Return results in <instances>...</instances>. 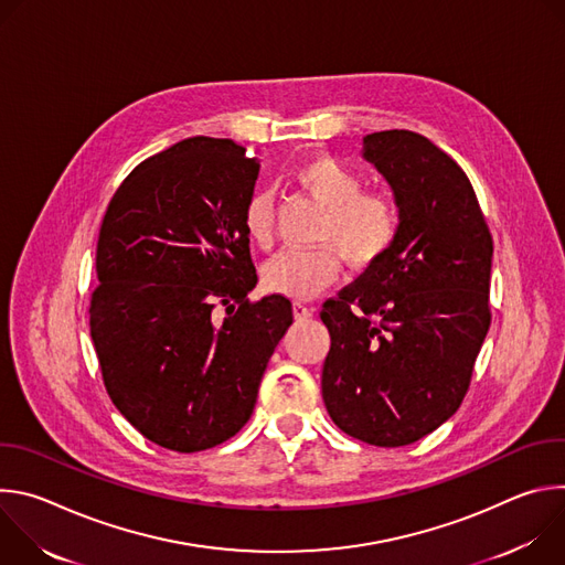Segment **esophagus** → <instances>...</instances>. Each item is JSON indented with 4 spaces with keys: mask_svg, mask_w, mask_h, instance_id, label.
Returning a JSON list of instances; mask_svg holds the SVG:
<instances>
[{
    "mask_svg": "<svg viewBox=\"0 0 565 565\" xmlns=\"http://www.w3.org/2000/svg\"><path fill=\"white\" fill-rule=\"evenodd\" d=\"M292 315H295V319H308V317H312V308L310 306H306V303H292Z\"/></svg>",
    "mask_w": 565,
    "mask_h": 565,
    "instance_id": "obj_1",
    "label": "esophagus"
}]
</instances>
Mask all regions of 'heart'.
I'll list each match as a JSON object with an SVG mask.
<instances>
[{"label":"heart","instance_id":"obj_1","mask_svg":"<svg viewBox=\"0 0 565 565\" xmlns=\"http://www.w3.org/2000/svg\"><path fill=\"white\" fill-rule=\"evenodd\" d=\"M295 183L321 207H327L319 223V246L310 250H281L262 273L264 288L290 299H312L329 288L340 275V259L366 270L380 264L399 236L402 212L393 194L384 190H362V177L329 153H315L295 168ZM241 227L259 248H268L275 236V203L268 192L253 194ZM334 247L331 249L330 246Z\"/></svg>","mask_w":565,"mask_h":565}]
</instances>
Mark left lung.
<instances>
[{
	"instance_id": "left-lung-1",
	"label": "left lung",
	"mask_w": 565,
	"mask_h": 565,
	"mask_svg": "<svg viewBox=\"0 0 565 565\" xmlns=\"http://www.w3.org/2000/svg\"><path fill=\"white\" fill-rule=\"evenodd\" d=\"M364 158L402 225L391 253L321 306V395L344 434L402 447L449 420L469 388L492 321L494 244L467 174L425 136L369 134Z\"/></svg>"
}]
</instances>
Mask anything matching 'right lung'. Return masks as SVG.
Listing matches in <instances>:
<instances>
[{
    "label": "right lung",
    "mask_w": 565,
    "mask_h": 565,
    "mask_svg": "<svg viewBox=\"0 0 565 565\" xmlns=\"http://www.w3.org/2000/svg\"><path fill=\"white\" fill-rule=\"evenodd\" d=\"M257 158L194 136L149 156L103 216L89 329L116 409L151 443L203 451L238 434L268 360L292 324L257 284L241 212Z\"/></svg>",
    "instance_id": "add662e5"
}]
</instances>
